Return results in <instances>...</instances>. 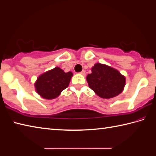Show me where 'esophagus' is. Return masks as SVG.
Here are the masks:
<instances>
[{"label":"esophagus","mask_w":156,"mask_h":156,"mask_svg":"<svg viewBox=\"0 0 156 156\" xmlns=\"http://www.w3.org/2000/svg\"><path fill=\"white\" fill-rule=\"evenodd\" d=\"M80 74L83 75H85V71H82L81 72H80Z\"/></svg>","instance_id":"esophagus-1"}]
</instances>
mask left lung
Listing matches in <instances>:
<instances>
[{
	"label": "left lung",
	"mask_w": 156,
	"mask_h": 156,
	"mask_svg": "<svg viewBox=\"0 0 156 156\" xmlns=\"http://www.w3.org/2000/svg\"><path fill=\"white\" fill-rule=\"evenodd\" d=\"M89 87L100 98H113L122 93L126 85V77L112 67L95 63L91 73L87 76Z\"/></svg>",
	"instance_id": "left-lung-1"
}]
</instances>
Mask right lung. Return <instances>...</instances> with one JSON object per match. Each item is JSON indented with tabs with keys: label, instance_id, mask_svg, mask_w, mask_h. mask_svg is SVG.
<instances>
[{
	"label": "right lung",
	"instance_id": "1",
	"mask_svg": "<svg viewBox=\"0 0 156 156\" xmlns=\"http://www.w3.org/2000/svg\"><path fill=\"white\" fill-rule=\"evenodd\" d=\"M73 75L71 71L65 73L59 67H55L38 77L34 83L35 91L45 99L57 98L68 87Z\"/></svg>",
	"mask_w": 156,
	"mask_h": 156
}]
</instances>
